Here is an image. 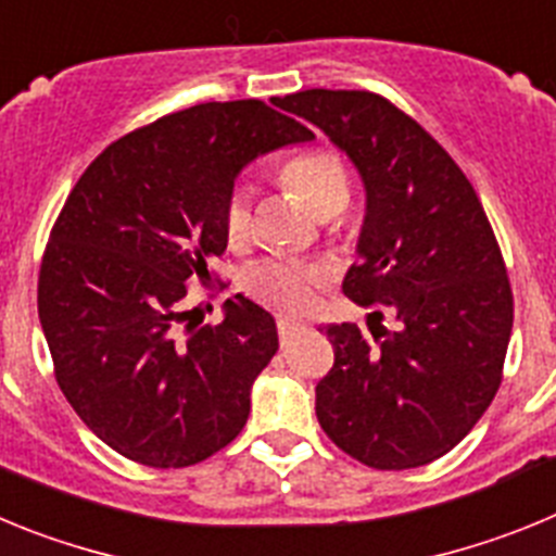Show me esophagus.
Masks as SVG:
<instances>
[{"label": "esophagus", "mask_w": 556, "mask_h": 556, "mask_svg": "<svg viewBox=\"0 0 556 556\" xmlns=\"http://www.w3.org/2000/svg\"><path fill=\"white\" fill-rule=\"evenodd\" d=\"M301 328V323L289 320V317H278V337H281V342H289Z\"/></svg>", "instance_id": "esophagus-1"}]
</instances>
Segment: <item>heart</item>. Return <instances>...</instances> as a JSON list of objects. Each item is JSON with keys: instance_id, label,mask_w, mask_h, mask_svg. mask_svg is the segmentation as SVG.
<instances>
[{"instance_id": "1", "label": "heart", "mask_w": 556, "mask_h": 556, "mask_svg": "<svg viewBox=\"0 0 556 556\" xmlns=\"http://www.w3.org/2000/svg\"><path fill=\"white\" fill-rule=\"evenodd\" d=\"M278 178L287 189H292L317 217H333L348 205L351 198V175L339 152L328 147L294 152L292 159L278 166ZM223 228L233 248L244 244L253 233V205L250 191L236 186L228 194L223 214ZM328 273L320 264L292 262V258H273L250 269L248 292L264 306L275 312H303L312 298L326 287Z\"/></svg>"}]
</instances>
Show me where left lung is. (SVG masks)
<instances>
[{
	"mask_svg": "<svg viewBox=\"0 0 556 556\" xmlns=\"http://www.w3.org/2000/svg\"><path fill=\"white\" fill-rule=\"evenodd\" d=\"M275 105L356 164L367 217L342 292L397 323L372 339L326 326L333 367L317 384V420L367 468L429 465L479 424L504 378L513 289L493 225L456 161L387 97L308 88Z\"/></svg>",
	"mask_w": 556,
	"mask_h": 556,
	"instance_id": "1",
	"label": "left lung"
}]
</instances>
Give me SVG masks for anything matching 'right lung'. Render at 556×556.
<instances>
[{"mask_svg":"<svg viewBox=\"0 0 556 556\" xmlns=\"http://www.w3.org/2000/svg\"><path fill=\"white\" fill-rule=\"evenodd\" d=\"M314 132L262 100L203 102L127 132L83 172L58 214L38 317L58 387L125 459L189 468L236 440L250 387L278 351L273 314L236 294L217 326L189 283L225 253L233 180L258 152Z\"/></svg>","mask_w":556,"mask_h":556,"instance_id":"right-lung-1","label":"right lung"}]
</instances>
